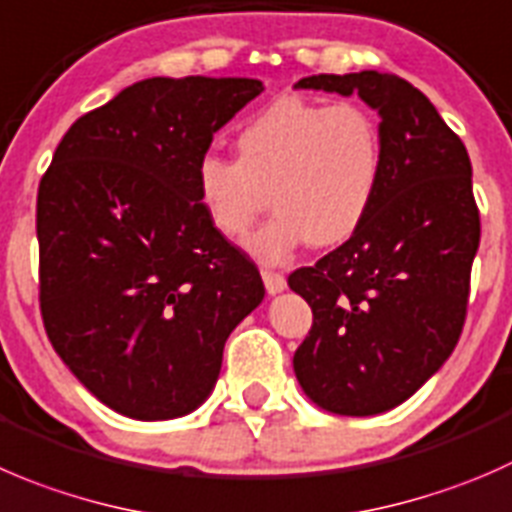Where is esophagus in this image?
<instances>
[{
	"mask_svg": "<svg viewBox=\"0 0 512 512\" xmlns=\"http://www.w3.org/2000/svg\"><path fill=\"white\" fill-rule=\"evenodd\" d=\"M262 282H265V290L270 292V295H277V292H282L287 287L285 275H280V272L275 270H262Z\"/></svg>",
	"mask_w": 512,
	"mask_h": 512,
	"instance_id": "34e87169",
	"label": "esophagus"
}]
</instances>
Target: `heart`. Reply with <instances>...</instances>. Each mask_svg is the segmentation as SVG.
I'll return each mask as SVG.
<instances>
[{
    "instance_id": "heart-1",
    "label": "heart",
    "mask_w": 512,
    "mask_h": 512,
    "mask_svg": "<svg viewBox=\"0 0 512 512\" xmlns=\"http://www.w3.org/2000/svg\"><path fill=\"white\" fill-rule=\"evenodd\" d=\"M237 155L207 152L197 160V202L227 240L245 235L272 202L277 215L245 242L267 265L285 262L307 242L330 250L352 240L375 207L385 172L375 114L302 97L260 109L237 132Z\"/></svg>"
}]
</instances>
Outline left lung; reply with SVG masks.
Instances as JSON below:
<instances>
[{
    "mask_svg": "<svg viewBox=\"0 0 512 512\" xmlns=\"http://www.w3.org/2000/svg\"><path fill=\"white\" fill-rule=\"evenodd\" d=\"M295 89L357 94L380 114L385 172L370 217L287 277L312 307L292 357L302 393L365 418L405 403L458 345L480 245L473 167L433 102L395 74H312Z\"/></svg>",
    "mask_w": 512,
    "mask_h": 512,
    "instance_id": "obj_1",
    "label": "left lung"
}]
</instances>
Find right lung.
Wrapping results in <instances>:
<instances>
[{
  "instance_id": "add662e5",
  "label": "right lung",
  "mask_w": 512,
  "mask_h": 512,
  "mask_svg": "<svg viewBox=\"0 0 512 512\" xmlns=\"http://www.w3.org/2000/svg\"><path fill=\"white\" fill-rule=\"evenodd\" d=\"M247 77H150L67 130L39 182V307L84 388L135 420L210 398L230 332L265 297L195 192L212 137L262 92Z\"/></svg>"
}]
</instances>
